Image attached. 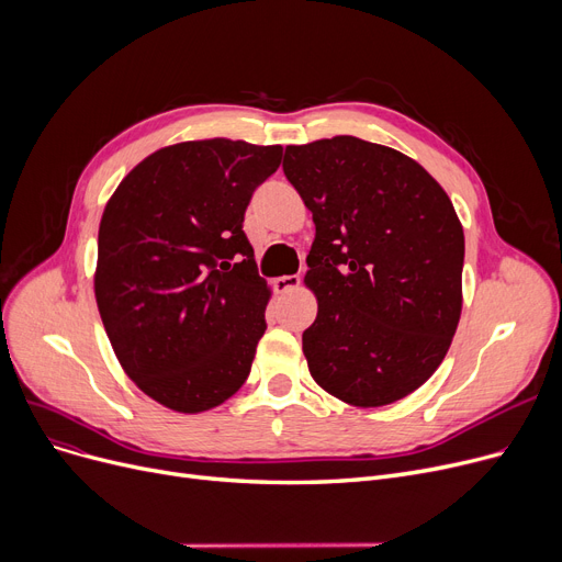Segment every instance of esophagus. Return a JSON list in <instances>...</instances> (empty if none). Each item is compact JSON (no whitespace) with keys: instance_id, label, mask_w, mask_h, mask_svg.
Wrapping results in <instances>:
<instances>
[{"instance_id":"obj_1","label":"esophagus","mask_w":562,"mask_h":562,"mask_svg":"<svg viewBox=\"0 0 562 562\" xmlns=\"http://www.w3.org/2000/svg\"><path fill=\"white\" fill-rule=\"evenodd\" d=\"M278 293H289V291H296L301 286V278L299 276H282L273 282Z\"/></svg>"}]
</instances>
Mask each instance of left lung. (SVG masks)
Masks as SVG:
<instances>
[{"label": "left lung", "instance_id": "left-lung-1", "mask_svg": "<svg viewBox=\"0 0 562 562\" xmlns=\"http://www.w3.org/2000/svg\"><path fill=\"white\" fill-rule=\"evenodd\" d=\"M282 170L316 225L312 378L358 407L405 398L445 360L462 312L453 202L415 159L356 136L289 145Z\"/></svg>", "mask_w": 562, "mask_h": 562}]
</instances>
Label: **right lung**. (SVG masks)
<instances>
[{"label": "right lung", "mask_w": 562, "mask_h": 562, "mask_svg": "<svg viewBox=\"0 0 562 562\" xmlns=\"http://www.w3.org/2000/svg\"><path fill=\"white\" fill-rule=\"evenodd\" d=\"M280 145L210 138L145 157L104 206L95 301L125 373L195 415L239 392L266 330L271 289L244 232Z\"/></svg>", "instance_id": "obj_1"}]
</instances>
